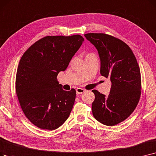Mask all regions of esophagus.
Segmentation results:
<instances>
[{
  "instance_id": "34e87169",
  "label": "esophagus",
  "mask_w": 156,
  "mask_h": 156,
  "mask_svg": "<svg viewBox=\"0 0 156 156\" xmlns=\"http://www.w3.org/2000/svg\"><path fill=\"white\" fill-rule=\"evenodd\" d=\"M76 90L78 94H82L85 92V90L83 89H82V88H77Z\"/></svg>"
}]
</instances>
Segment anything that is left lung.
Masks as SVG:
<instances>
[{
    "label": "left lung",
    "instance_id": "left-lung-1",
    "mask_svg": "<svg viewBox=\"0 0 156 156\" xmlns=\"http://www.w3.org/2000/svg\"><path fill=\"white\" fill-rule=\"evenodd\" d=\"M98 51L100 73L110 78L112 87L108 97L92 90L94 118L108 126L125 120L136 108L141 95L140 69L130 47L122 41L103 33L84 35Z\"/></svg>",
    "mask_w": 156,
    "mask_h": 156
}]
</instances>
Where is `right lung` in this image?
Here are the masks:
<instances>
[{"instance_id": "1", "label": "right lung", "mask_w": 156, "mask_h": 156, "mask_svg": "<svg viewBox=\"0 0 156 156\" xmlns=\"http://www.w3.org/2000/svg\"><path fill=\"white\" fill-rule=\"evenodd\" d=\"M84 41L80 35L49 36L22 55L16 76V92L25 115L41 129L54 130L69 117L76 90L65 91L57 80Z\"/></svg>"}]
</instances>
